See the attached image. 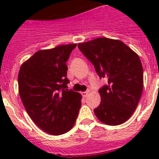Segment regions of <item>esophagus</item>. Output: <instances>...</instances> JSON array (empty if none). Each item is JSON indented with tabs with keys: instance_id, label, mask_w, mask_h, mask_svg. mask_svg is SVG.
<instances>
[{
	"instance_id": "esophagus-1",
	"label": "esophagus",
	"mask_w": 159,
	"mask_h": 159,
	"mask_svg": "<svg viewBox=\"0 0 159 159\" xmlns=\"http://www.w3.org/2000/svg\"><path fill=\"white\" fill-rule=\"evenodd\" d=\"M88 93H89V92H82V96L83 97H87V95H88Z\"/></svg>"
}]
</instances>
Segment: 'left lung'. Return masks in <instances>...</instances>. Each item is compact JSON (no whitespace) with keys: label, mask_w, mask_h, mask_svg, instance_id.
Here are the masks:
<instances>
[{"label":"left lung","mask_w":159,"mask_h":159,"mask_svg":"<svg viewBox=\"0 0 159 159\" xmlns=\"http://www.w3.org/2000/svg\"><path fill=\"white\" fill-rule=\"evenodd\" d=\"M78 48L94 65L100 78L108 82L99 90L102 101L95 115L108 125L128 120L143 92V67L138 54L122 41L108 38L80 43Z\"/></svg>","instance_id":"left-lung-1"}]
</instances>
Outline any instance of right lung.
<instances>
[{"instance_id": "1", "label": "right lung", "mask_w": 159, "mask_h": 159, "mask_svg": "<svg viewBox=\"0 0 159 159\" xmlns=\"http://www.w3.org/2000/svg\"><path fill=\"white\" fill-rule=\"evenodd\" d=\"M76 46L38 51L19 72V93L27 113L36 125L53 135L73 127L82 106L81 94L67 89L66 62Z\"/></svg>"}]
</instances>
